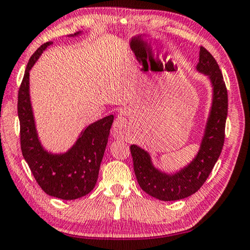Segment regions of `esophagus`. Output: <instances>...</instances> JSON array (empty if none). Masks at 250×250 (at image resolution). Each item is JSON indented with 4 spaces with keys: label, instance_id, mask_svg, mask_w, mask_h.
<instances>
[{
    "label": "esophagus",
    "instance_id": "esophagus-1",
    "mask_svg": "<svg viewBox=\"0 0 250 250\" xmlns=\"http://www.w3.org/2000/svg\"><path fill=\"white\" fill-rule=\"evenodd\" d=\"M128 133V126L126 118L122 115H118L115 121L113 123V128H112V135L114 138L120 139L127 136Z\"/></svg>",
    "mask_w": 250,
    "mask_h": 250
}]
</instances>
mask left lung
<instances>
[{
	"label": "left lung",
	"instance_id": "left-lung-1",
	"mask_svg": "<svg viewBox=\"0 0 250 250\" xmlns=\"http://www.w3.org/2000/svg\"><path fill=\"white\" fill-rule=\"evenodd\" d=\"M196 71L208 77L213 94L200 149L191 163L177 172L167 173L155 167L149 152L137 145L130 146L138 185L147 194L160 201L181 200L194 194L207 181L224 145L227 90L216 60L204 47L200 48Z\"/></svg>",
	"mask_w": 250,
	"mask_h": 250
}]
</instances>
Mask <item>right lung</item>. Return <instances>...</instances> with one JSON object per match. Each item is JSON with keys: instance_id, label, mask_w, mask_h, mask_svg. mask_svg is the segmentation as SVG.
<instances>
[{"instance_id": "add662e5", "label": "right lung", "mask_w": 250, "mask_h": 250, "mask_svg": "<svg viewBox=\"0 0 250 250\" xmlns=\"http://www.w3.org/2000/svg\"><path fill=\"white\" fill-rule=\"evenodd\" d=\"M51 43H43L30 57L20 87L17 112L21 148L35 180L45 193L61 200H76L90 193L95 187L114 116H105L86 126L73 146L62 154H54L42 147L30 103L29 70Z\"/></svg>"}]
</instances>
